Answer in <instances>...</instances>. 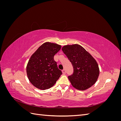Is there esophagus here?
<instances>
[{
    "instance_id": "1",
    "label": "esophagus",
    "mask_w": 121,
    "mask_h": 121,
    "mask_svg": "<svg viewBox=\"0 0 121 121\" xmlns=\"http://www.w3.org/2000/svg\"><path fill=\"white\" fill-rule=\"evenodd\" d=\"M62 72H63V74H65V73H66V71H65V69H64L63 70H62Z\"/></svg>"
}]
</instances>
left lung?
<instances>
[{"label":"left lung","mask_w":121,"mask_h":121,"mask_svg":"<svg viewBox=\"0 0 121 121\" xmlns=\"http://www.w3.org/2000/svg\"><path fill=\"white\" fill-rule=\"evenodd\" d=\"M62 50L73 67V73L68 76L72 86L85 90L95 83L99 74L96 61L83 47L78 44L68 45Z\"/></svg>","instance_id":"8db88e82"}]
</instances>
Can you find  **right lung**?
I'll use <instances>...</instances> for the list:
<instances>
[{"instance_id": "1", "label": "right lung", "mask_w": 121, "mask_h": 121, "mask_svg": "<svg viewBox=\"0 0 121 121\" xmlns=\"http://www.w3.org/2000/svg\"><path fill=\"white\" fill-rule=\"evenodd\" d=\"M61 48L56 43L45 42L32 55L27 65L29 81L36 88L45 90L52 87L62 74L54 56Z\"/></svg>"}]
</instances>
